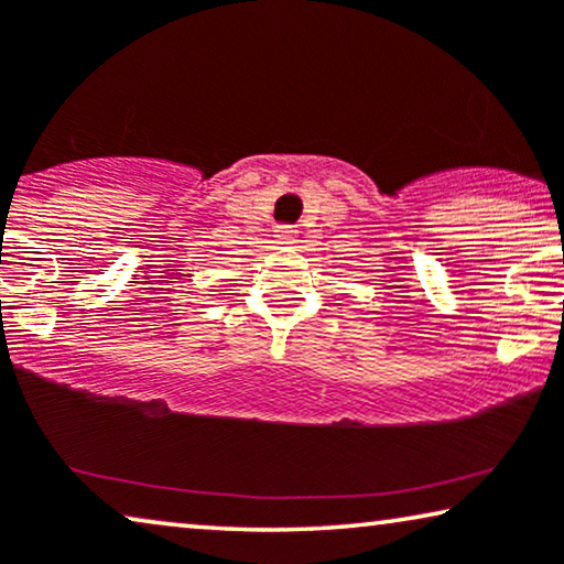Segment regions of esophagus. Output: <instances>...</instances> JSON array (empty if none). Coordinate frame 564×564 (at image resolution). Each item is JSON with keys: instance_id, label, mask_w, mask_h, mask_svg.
<instances>
[{"instance_id": "34e87169", "label": "esophagus", "mask_w": 564, "mask_h": 564, "mask_svg": "<svg viewBox=\"0 0 564 564\" xmlns=\"http://www.w3.org/2000/svg\"><path fill=\"white\" fill-rule=\"evenodd\" d=\"M295 234H297V230L292 226H276L274 228V238L280 243H292V241H295Z\"/></svg>"}]
</instances>
